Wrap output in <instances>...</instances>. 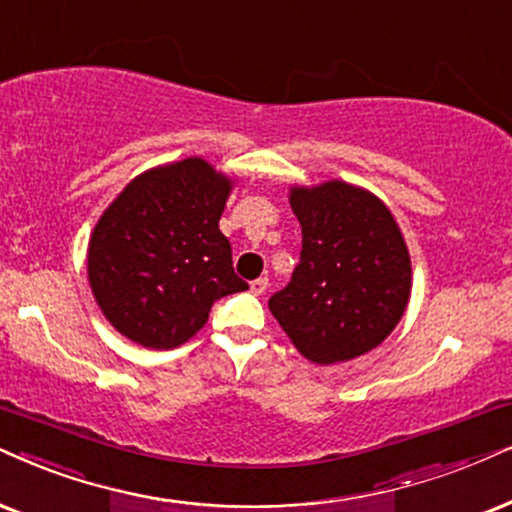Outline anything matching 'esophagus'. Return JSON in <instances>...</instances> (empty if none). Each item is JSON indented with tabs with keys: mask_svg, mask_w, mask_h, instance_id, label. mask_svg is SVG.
Masks as SVG:
<instances>
[{
	"mask_svg": "<svg viewBox=\"0 0 512 512\" xmlns=\"http://www.w3.org/2000/svg\"><path fill=\"white\" fill-rule=\"evenodd\" d=\"M267 288H269L267 278H255V281L250 283V290H252V293H255V295H262Z\"/></svg>",
	"mask_w": 512,
	"mask_h": 512,
	"instance_id": "obj_1",
	"label": "esophagus"
}]
</instances>
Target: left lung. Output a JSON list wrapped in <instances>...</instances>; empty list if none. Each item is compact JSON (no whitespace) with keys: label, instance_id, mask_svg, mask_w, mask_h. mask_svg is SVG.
<instances>
[{"label":"left lung","instance_id":"1","mask_svg":"<svg viewBox=\"0 0 512 512\" xmlns=\"http://www.w3.org/2000/svg\"><path fill=\"white\" fill-rule=\"evenodd\" d=\"M288 200L302 226V252L269 312L304 359H357L378 347L409 307V245L392 210L364 186L342 179L290 184Z\"/></svg>","mask_w":512,"mask_h":512}]
</instances>
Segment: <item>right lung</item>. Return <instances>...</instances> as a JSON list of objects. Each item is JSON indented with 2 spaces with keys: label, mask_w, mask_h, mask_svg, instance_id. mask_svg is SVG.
Wrapping results in <instances>:
<instances>
[{
  "label": "right lung",
  "mask_w": 512,
  "mask_h": 512,
  "mask_svg": "<svg viewBox=\"0 0 512 512\" xmlns=\"http://www.w3.org/2000/svg\"><path fill=\"white\" fill-rule=\"evenodd\" d=\"M236 181L191 155L148 167L101 212L87 245V281L120 335L174 349L208 323L212 302L248 290L219 231Z\"/></svg>",
  "instance_id": "1"
}]
</instances>
